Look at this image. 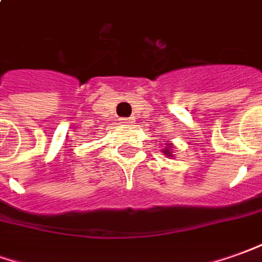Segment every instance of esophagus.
<instances>
[{"label": "esophagus", "instance_id": "1", "mask_svg": "<svg viewBox=\"0 0 262 262\" xmlns=\"http://www.w3.org/2000/svg\"><path fill=\"white\" fill-rule=\"evenodd\" d=\"M122 122H125V124H134L135 121H134V118H127V120H124Z\"/></svg>", "mask_w": 262, "mask_h": 262}]
</instances>
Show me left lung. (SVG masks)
<instances>
[{
  "mask_svg": "<svg viewBox=\"0 0 262 262\" xmlns=\"http://www.w3.org/2000/svg\"><path fill=\"white\" fill-rule=\"evenodd\" d=\"M164 144H165V148L161 149L162 154L167 155V157H171V158H174V154H172V142L164 141Z\"/></svg>",
  "mask_w": 262,
  "mask_h": 262,
  "instance_id": "1",
  "label": "left lung"
}]
</instances>
